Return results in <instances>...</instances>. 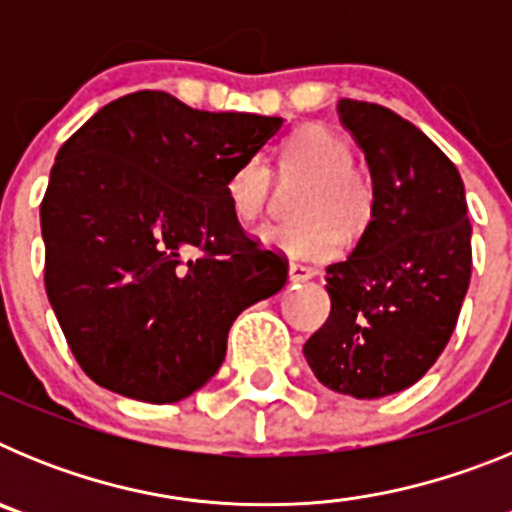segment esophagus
I'll use <instances>...</instances> for the list:
<instances>
[{
  "label": "esophagus",
  "instance_id": "34e87169",
  "mask_svg": "<svg viewBox=\"0 0 512 512\" xmlns=\"http://www.w3.org/2000/svg\"><path fill=\"white\" fill-rule=\"evenodd\" d=\"M315 277V269L305 264H289V282H310Z\"/></svg>",
  "mask_w": 512,
  "mask_h": 512
}]
</instances>
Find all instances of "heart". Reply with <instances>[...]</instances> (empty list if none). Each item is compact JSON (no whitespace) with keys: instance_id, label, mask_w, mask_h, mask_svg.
I'll return each instance as SVG.
<instances>
[{"instance_id":"heart-1","label":"heart","mask_w":512,"mask_h":512,"mask_svg":"<svg viewBox=\"0 0 512 512\" xmlns=\"http://www.w3.org/2000/svg\"><path fill=\"white\" fill-rule=\"evenodd\" d=\"M282 182H307L297 202L300 223L264 225L256 241L277 248L295 261H330L341 253V233L354 235L372 215V187L354 169V148L336 130L307 125L287 140L279 156ZM269 166L248 158L225 184L228 205L241 223H251L271 200Z\"/></svg>"}]
</instances>
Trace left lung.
<instances>
[{
	"instance_id": "1",
	"label": "left lung",
	"mask_w": 512,
	"mask_h": 512,
	"mask_svg": "<svg viewBox=\"0 0 512 512\" xmlns=\"http://www.w3.org/2000/svg\"><path fill=\"white\" fill-rule=\"evenodd\" d=\"M338 115L372 174V220L328 266L330 315L302 354L315 377L356 400L395 395L441 356L472 277V225L459 171L413 122L341 99Z\"/></svg>"
}]
</instances>
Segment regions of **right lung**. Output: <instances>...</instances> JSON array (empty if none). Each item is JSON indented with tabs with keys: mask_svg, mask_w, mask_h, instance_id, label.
<instances>
[{
	"mask_svg": "<svg viewBox=\"0 0 512 512\" xmlns=\"http://www.w3.org/2000/svg\"><path fill=\"white\" fill-rule=\"evenodd\" d=\"M282 122L135 92L63 143L40 205L45 292L99 387L184 400L220 369L233 320L284 287V259L243 233L225 194Z\"/></svg>",
	"mask_w": 512,
	"mask_h": 512,
	"instance_id": "add662e5",
	"label": "right lung"
}]
</instances>
